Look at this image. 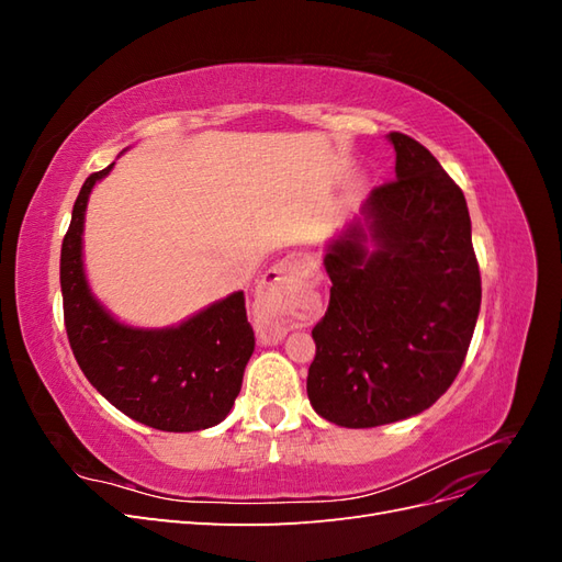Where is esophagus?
<instances>
[{
	"instance_id": "1",
	"label": "esophagus",
	"mask_w": 562,
	"mask_h": 562,
	"mask_svg": "<svg viewBox=\"0 0 562 562\" xmlns=\"http://www.w3.org/2000/svg\"><path fill=\"white\" fill-rule=\"evenodd\" d=\"M307 262L300 255H288L285 260L271 267L258 288V310L269 318V330H260L265 342L279 339L295 326L293 304L297 302L304 281H307Z\"/></svg>"
}]
</instances>
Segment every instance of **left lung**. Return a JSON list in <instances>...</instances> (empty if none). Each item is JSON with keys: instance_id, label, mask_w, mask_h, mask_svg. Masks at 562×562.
<instances>
[{"instance_id": "1", "label": "left lung", "mask_w": 562, "mask_h": 562, "mask_svg": "<svg viewBox=\"0 0 562 562\" xmlns=\"http://www.w3.org/2000/svg\"><path fill=\"white\" fill-rule=\"evenodd\" d=\"M389 140L396 180L375 187L328 246L330 302L312 330L310 403L347 429L431 407L462 368L481 310L464 192L411 135Z\"/></svg>"}]
</instances>
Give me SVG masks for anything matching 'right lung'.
Segmentation results:
<instances>
[{"label":"right lung","instance_id":"obj_1","mask_svg":"<svg viewBox=\"0 0 562 562\" xmlns=\"http://www.w3.org/2000/svg\"><path fill=\"white\" fill-rule=\"evenodd\" d=\"M81 184L60 250L65 330L87 380L116 411L159 431H201L223 422L241 391L255 349L244 293H232L176 328L143 330L105 312L87 283L81 232L93 184Z\"/></svg>","mask_w":562,"mask_h":562}]
</instances>
